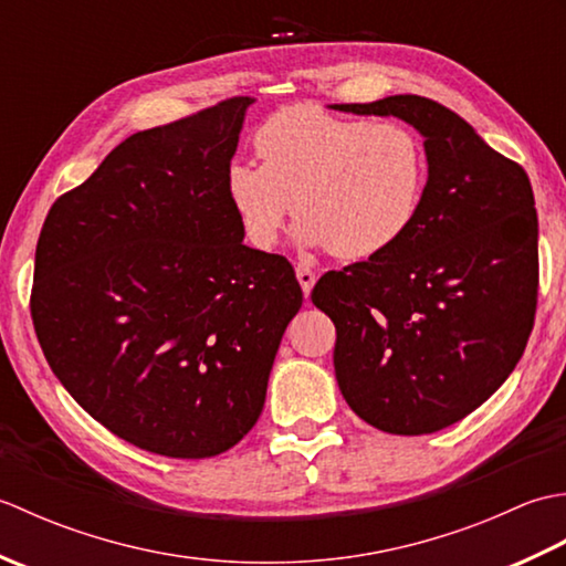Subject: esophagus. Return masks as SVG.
Listing matches in <instances>:
<instances>
[{
	"mask_svg": "<svg viewBox=\"0 0 566 566\" xmlns=\"http://www.w3.org/2000/svg\"><path fill=\"white\" fill-rule=\"evenodd\" d=\"M296 280H298V284H302L304 296H308L311 290H314V284H316V272L311 270V268H306V264H298V268H296Z\"/></svg>",
	"mask_w": 566,
	"mask_h": 566,
	"instance_id": "obj_1",
	"label": "esophagus"
}]
</instances>
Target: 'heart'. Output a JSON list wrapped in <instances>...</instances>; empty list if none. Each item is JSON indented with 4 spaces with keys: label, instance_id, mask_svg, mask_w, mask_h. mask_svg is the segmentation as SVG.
<instances>
[{
    "label": "heart",
    "instance_id": "heart-1",
    "mask_svg": "<svg viewBox=\"0 0 566 566\" xmlns=\"http://www.w3.org/2000/svg\"><path fill=\"white\" fill-rule=\"evenodd\" d=\"M258 163H233L228 201L250 245L270 250L286 219L296 240L340 260H369L411 231L428 189V153L403 124L290 106L262 124Z\"/></svg>",
    "mask_w": 566,
    "mask_h": 566
}]
</instances>
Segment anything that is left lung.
Returning <instances> with one entry per match:
<instances>
[{
  "label": "left lung",
  "mask_w": 566,
  "mask_h": 566,
  "mask_svg": "<svg viewBox=\"0 0 566 566\" xmlns=\"http://www.w3.org/2000/svg\"><path fill=\"white\" fill-rule=\"evenodd\" d=\"M331 109L396 116L423 136L430 172L411 231L379 258L323 274L311 298L335 323L333 365L347 406L391 436H428L482 406L531 338V179L432 99L394 94Z\"/></svg>",
  "instance_id": "obj_1"
}]
</instances>
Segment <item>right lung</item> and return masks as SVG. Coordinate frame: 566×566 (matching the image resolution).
<instances>
[{
    "label": "right lung",
    "mask_w": 566,
    "mask_h": 566,
    "mask_svg": "<svg viewBox=\"0 0 566 566\" xmlns=\"http://www.w3.org/2000/svg\"><path fill=\"white\" fill-rule=\"evenodd\" d=\"M250 97L140 130L60 197L35 248L33 328L48 365L114 436L177 460L258 423L302 286L243 243L226 175Z\"/></svg>",
    "instance_id": "right-lung-1"
}]
</instances>
